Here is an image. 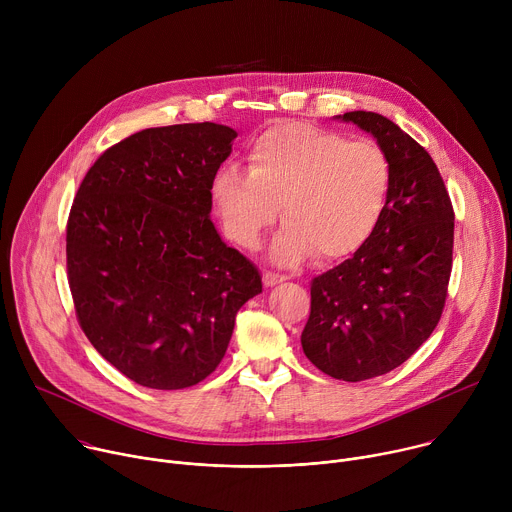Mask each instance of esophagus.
Returning a JSON list of instances; mask_svg holds the SVG:
<instances>
[{
    "instance_id": "obj_1",
    "label": "esophagus",
    "mask_w": 512,
    "mask_h": 512,
    "mask_svg": "<svg viewBox=\"0 0 512 512\" xmlns=\"http://www.w3.org/2000/svg\"><path fill=\"white\" fill-rule=\"evenodd\" d=\"M285 279H287V275H281V273H273V271H265L263 273V283L265 285H275V283L285 281Z\"/></svg>"
}]
</instances>
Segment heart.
Listing matches in <instances>:
<instances>
[{
  "label": "heart",
  "mask_w": 512,
  "mask_h": 512,
  "mask_svg": "<svg viewBox=\"0 0 512 512\" xmlns=\"http://www.w3.org/2000/svg\"><path fill=\"white\" fill-rule=\"evenodd\" d=\"M391 182V160L377 141L279 121L251 139L247 172L229 164L212 176L210 200L225 235L245 249L259 245L281 208L285 225L271 257L296 265L316 251L344 259L367 245L387 212Z\"/></svg>",
  "instance_id": "obj_1"
}]
</instances>
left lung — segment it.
<instances>
[{"mask_svg": "<svg viewBox=\"0 0 512 512\" xmlns=\"http://www.w3.org/2000/svg\"><path fill=\"white\" fill-rule=\"evenodd\" d=\"M387 152L393 182L373 239L312 279L302 348L322 373L358 383L403 364L442 318L454 251V208L425 148L373 111L338 115Z\"/></svg>", "mask_w": 512, "mask_h": 512, "instance_id": "left-lung-1", "label": "left lung"}]
</instances>
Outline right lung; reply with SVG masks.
<instances>
[{
  "mask_svg": "<svg viewBox=\"0 0 512 512\" xmlns=\"http://www.w3.org/2000/svg\"><path fill=\"white\" fill-rule=\"evenodd\" d=\"M235 137L208 121L137 131L101 154L72 202L66 269L77 320L141 387L204 381L237 312L261 294L257 267L210 221V182Z\"/></svg>",
  "mask_w": 512,
  "mask_h": 512,
  "instance_id": "right-lung-1",
  "label": "right lung"
}]
</instances>
